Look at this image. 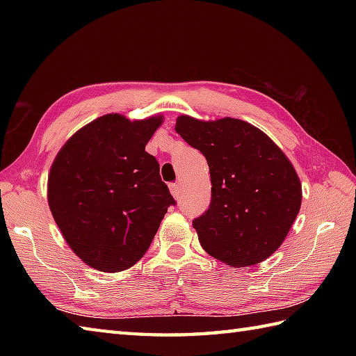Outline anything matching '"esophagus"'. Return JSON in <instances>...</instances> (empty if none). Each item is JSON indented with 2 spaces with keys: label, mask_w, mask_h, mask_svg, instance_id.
I'll list each match as a JSON object with an SVG mask.
<instances>
[{
  "label": "esophagus",
  "mask_w": 356,
  "mask_h": 356,
  "mask_svg": "<svg viewBox=\"0 0 356 356\" xmlns=\"http://www.w3.org/2000/svg\"><path fill=\"white\" fill-rule=\"evenodd\" d=\"M170 191H171L174 199H179V197H180V185H179V184L170 185Z\"/></svg>",
  "instance_id": "34e87169"
}]
</instances>
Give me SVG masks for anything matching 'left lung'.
<instances>
[{"mask_svg":"<svg viewBox=\"0 0 356 356\" xmlns=\"http://www.w3.org/2000/svg\"><path fill=\"white\" fill-rule=\"evenodd\" d=\"M174 128L209 166V208L193 222L202 248L234 268L269 259L301 207V182L289 159L268 134L241 119L182 115Z\"/></svg>","mask_w":356,"mask_h":356,"instance_id":"obj_1","label":"left lung"}]
</instances>
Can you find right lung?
Here are the masks:
<instances>
[{"mask_svg":"<svg viewBox=\"0 0 356 356\" xmlns=\"http://www.w3.org/2000/svg\"><path fill=\"white\" fill-rule=\"evenodd\" d=\"M163 116L110 113L67 140L50 166L47 200L67 245L90 268L120 272L147 252L174 199L145 145Z\"/></svg>","mask_w":356,"mask_h":356,"instance_id":"add662e5","label":"right lung"}]
</instances>
